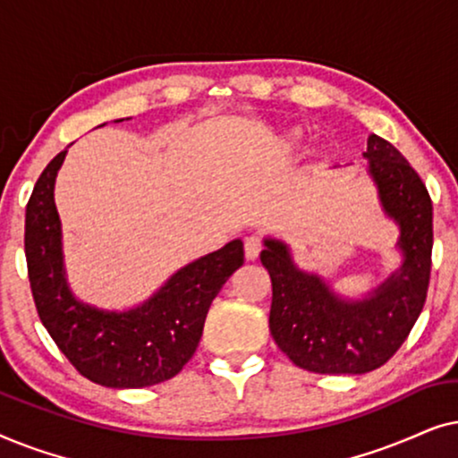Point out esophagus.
I'll return each mask as SVG.
<instances>
[{
  "mask_svg": "<svg viewBox=\"0 0 458 458\" xmlns=\"http://www.w3.org/2000/svg\"><path fill=\"white\" fill-rule=\"evenodd\" d=\"M262 250V240L259 235H250L246 237V242H243V252H246V259L248 260H256L259 259Z\"/></svg>",
  "mask_w": 458,
  "mask_h": 458,
  "instance_id": "obj_1",
  "label": "esophagus"
}]
</instances>
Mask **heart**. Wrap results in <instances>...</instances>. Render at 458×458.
Instances as JSON below:
<instances>
[{
	"label": "heart",
	"instance_id": "1",
	"mask_svg": "<svg viewBox=\"0 0 458 458\" xmlns=\"http://www.w3.org/2000/svg\"><path fill=\"white\" fill-rule=\"evenodd\" d=\"M300 137H302V131L292 129V131H287V133H284V137H281V140H284L285 146H296V143L300 141Z\"/></svg>",
	"mask_w": 458,
	"mask_h": 458
}]
</instances>
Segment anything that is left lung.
I'll return each mask as SVG.
<instances>
[{"instance_id":"8db88e82","label":"left lung","mask_w":458,"mask_h":458,"mask_svg":"<svg viewBox=\"0 0 458 458\" xmlns=\"http://www.w3.org/2000/svg\"><path fill=\"white\" fill-rule=\"evenodd\" d=\"M367 174L384 215L398 227L400 267L362 298L344 296L293 260L290 243L265 237L260 262L271 275L268 327L281 352L306 371L362 375L387 362L421 315L431 271V199L423 181L390 141H367Z\"/></svg>"}]
</instances>
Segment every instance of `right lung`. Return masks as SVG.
<instances>
[{"mask_svg":"<svg viewBox=\"0 0 458 458\" xmlns=\"http://www.w3.org/2000/svg\"><path fill=\"white\" fill-rule=\"evenodd\" d=\"M66 152L46 166L27 204L24 252L37 312L62 354L93 384L114 390L162 384L196 352L212 300L243 265V243L233 240L191 260L131 309L108 310L85 302L68 284L54 202Z\"/></svg>","mask_w":458,"mask_h":458,"instance_id":"right-lung-1","label":"right lung"}]
</instances>
